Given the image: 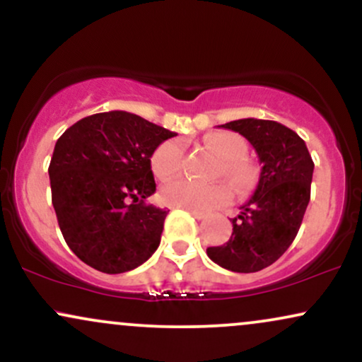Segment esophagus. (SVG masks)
<instances>
[{
    "instance_id": "esophagus-1",
    "label": "esophagus",
    "mask_w": 362,
    "mask_h": 362,
    "mask_svg": "<svg viewBox=\"0 0 362 362\" xmlns=\"http://www.w3.org/2000/svg\"><path fill=\"white\" fill-rule=\"evenodd\" d=\"M185 211H189V213L192 214L195 219H204L206 218V214L202 213V211H194V209H185Z\"/></svg>"
}]
</instances>
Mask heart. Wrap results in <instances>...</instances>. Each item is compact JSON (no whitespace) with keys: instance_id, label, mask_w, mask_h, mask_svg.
<instances>
[{"instance_id":"1","label":"heart","mask_w":362,"mask_h":362,"mask_svg":"<svg viewBox=\"0 0 362 362\" xmlns=\"http://www.w3.org/2000/svg\"><path fill=\"white\" fill-rule=\"evenodd\" d=\"M204 141L216 155L224 160V175L230 177L240 187L247 184L250 178V170L240 161L247 153V143L238 134L228 131L211 132ZM182 161H184V146L180 141H165L151 156L153 173L161 180H168L180 172ZM160 197L165 204L172 207L213 211L231 201V190L224 184L204 185L180 178L161 187Z\"/></svg>"}]
</instances>
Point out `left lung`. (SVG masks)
Returning a JSON list of instances; mask_svg holds the SVG:
<instances>
[{
    "label": "left lung",
    "mask_w": 362,
    "mask_h": 362,
    "mask_svg": "<svg viewBox=\"0 0 362 362\" xmlns=\"http://www.w3.org/2000/svg\"><path fill=\"white\" fill-rule=\"evenodd\" d=\"M219 127L242 134L262 168L255 192L231 219L230 240L207 248V257L231 272H259L296 238L310 202L315 165L305 141L276 120L238 119Z\"/></svg>",
    "instance_id": "left-lung-1"
}]
</instances>
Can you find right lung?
I'll return each instance as SVG.
<instances>
[{"label": "right lung", "instance_id": "right-lung-1", "mask_svg": "<svg viewBox=\"0 0 362 362\" xmlns=\"http://www.w3.org/2000/svg\"><path fill=\"white\" fill-rule=\"evenodd\" d=\"M168 129L124 110L78 120L54 146L49 165L52 206L78 259L122 274L156 252L167 211L146 204L155 194L151 156Z\"/></svg>", "mask_w": 362, "mask_h": 362}]
</instances>
